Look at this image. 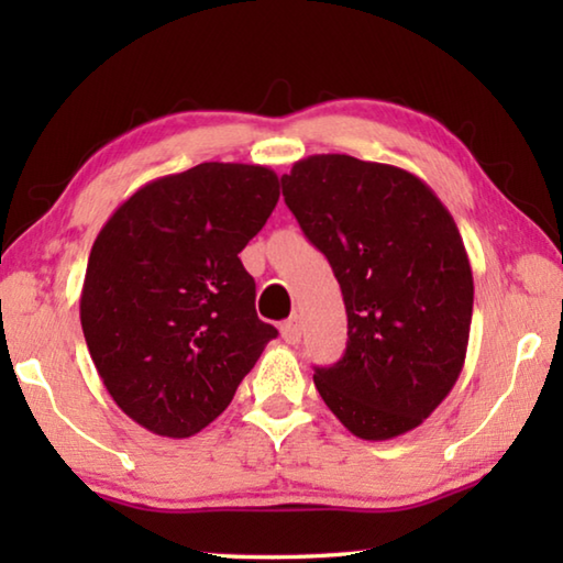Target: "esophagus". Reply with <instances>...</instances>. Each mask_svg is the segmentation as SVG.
<instances>
[{
  "label": "esophagus",
  "instance_id": "1",
  "mask_svg": "<svg viewBox=\"0 0 563 563\" xmlns=\"http://www.w3.org/2000/svg\"><path fill=\"white\" fill-rule=\"evenodd\" d=\"M280 335H283V340L288 342V345H298L300 342V320L298 318H290V320H285L283 325H280Z\"/></svg>",
  "mask_w": 563,
  "mask_h": 563
}]
</instances>
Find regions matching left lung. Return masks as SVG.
<instances>
[{"label": "left lung", "mask_w": 563, "mask_h": 563, "mask_svg": "<svg viewBox=\"0 0 563 563\" xmlns=\"http://www.w3.org/2000/svg\"><path fill=\"white\" fill-rule=\"evenodd\" d=\"M280 180L347 310L345 355L312 375L320 397L360 440L415 430L464 367L474 280L460 228L422 178L389 164L318 154Z\"/></svg>", "instance_id": "left-lung-1"}]
</instances>
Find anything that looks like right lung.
Here are the masks:
<instances>
[{"instance_id":"obj_1","label":"right lung","mask_w":563,"mask_h":563,"mask_svg":"<svg viewBox=\"0 0 563 563\" xmlns=\"http://www.w3.org/2000/svg\"><path fill=\"white\" fill-rule=\"evenodd\" d=\"M278 198L275 170L211 161L141 186L99 231L81 330L113 402L144 430L201 432L278 338L238 258Z\"/></svg>"}]
</instances>
